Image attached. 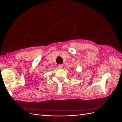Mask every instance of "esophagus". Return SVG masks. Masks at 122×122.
I'll use <instances>...</instances> for the list:
<instances>
[{
  "mask_svg": "<svg viewBox=\"0 0 122 122\" xmlns=\"http://www.w3.org/2000/svg\"><path fill=\"white\" fill-rule=\"evenodd\" d=\"M58 66V67L60 68V69H62V67H63V66H62V64H59Z\"/></svg>",
  "mask_w": 122,
  "mask_h": 122,
  "instance_id": "obj_1",
  "label": "esophagus"
}]
</instances>
